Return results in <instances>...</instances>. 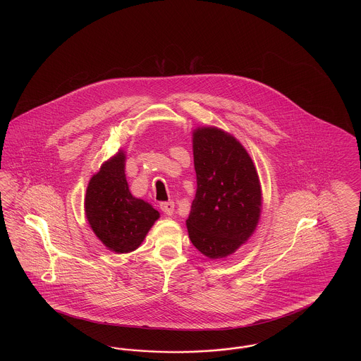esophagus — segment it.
Segmentation results:
<instances>
[{"instance_id": "1", "label": "esophagus", "mask_w": 361, "mask_h": 361, "mask_svg": "<svg viewBox=\"0 0 361 361\" xmlns=\"http://www.w3.org/2000/svg\"><path fill=\"white\" fill-rule=\"evenodd\" d=\"M159 208L162 209L164 214L173 215V212H174V203H173V202H162V203L159 204Z\"/></svg>"}]
</instances>
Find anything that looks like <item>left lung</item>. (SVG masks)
<instances>
[{"instance_id": "1", "label": "left lung", "mask_w": 361, "mask_h": 361, "mask_svg": "<svg viewBox=\"0 0 361 361\" xmlns=\"http://www.w3.org/2000/svg\"><path fill=\"white\" fill-rule=\"evenodd\" d=\"M193 164L197 188L187 219L189 238L207 257H227L257 227V171L240 142L216 127L193 131Z\"/></svg>"}]
</instances>
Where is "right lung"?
<instances>
[{"instance_id": "add662e5", "label": "right lung", "mask_w": 361, "mask_h": 361, "mask_svg": "<svg viewBox=\"0 0 361 361\" xmlns=\"http://www.w3.org/2000/svg\"><path fill=\"white\" fill-rule=\"evenodd\" d=\"M124 162L123 152L114 155L104 162L86 188V219L99 240L115 253L137 249L159 218V212L147 202L131 195Z\"/></svg>"}]
</instances>
